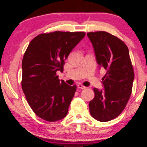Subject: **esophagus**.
<instances>
[{"instance_id":"esophagus-1","label":"esophagus","mask_w":147,"mask_h":147,"mask_svg":"<svg viewBox=\"0 0 147 147\" xmlns=\"http://www.w3.org/2000/svg\"><path fill=\"white\" fill-rule=\"evenodd\" d=\"M78 88L80 89V90H84V89L86 88V87H84V86H83L82 84H78Z\"/></svg>"}]
</instances>
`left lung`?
Returning a JSON list of instances; mask_svg holds the SVG:
<instances>
[{
    "instance_id": "8db88e82",
    "label": "left lung",
    "mask_w": 147,
    "mask_h": 147,
    "mask_svg": "<svg viewBox=\"0 0 147 147\" xmlns=\"http://www.w3.org/2000/svg\"><path fill=\"white\" fill-rule=\"evenodd\" d=\"M97 64L107 72L102 78L104 89L94 88V98L90 102V115L100 121L119 116L125 108L132 90L134 73L127 46L105 31L88 32Z\"/></svg>"
}]
</instances>
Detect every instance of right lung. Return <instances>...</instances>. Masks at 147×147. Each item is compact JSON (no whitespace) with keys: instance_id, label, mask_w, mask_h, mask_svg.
Returning a JSON list of instances; mask_svg holds the SVG:
<instances>
[{"instance_id":"1","label":"right lung","mask_w":147,"mask_h":147,"mask_svg":"<svg viewBox=\"0 0 147 147\" xmlns=\"http://www.w3.org/2000/svg\"><path fill=\"white\" fill-rule=\"evenodd\" d=\"M85 35L84 32H55L38 35L31 40L22 62V89L35 115L56 121L67 115L76 85L60 81L65 60Z\"/></svg>"}]
</instances>
